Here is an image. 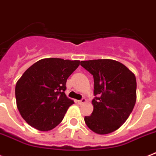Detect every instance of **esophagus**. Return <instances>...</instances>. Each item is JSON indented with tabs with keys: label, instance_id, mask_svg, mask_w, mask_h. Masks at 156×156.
Listing matches in <instances>:
<instances>
[{
	"label": "esophagus",
	"instance_id": "1",
	"mask_svg": "<svg viewBox=\"0 0 156 156\" xmlns=\"http://www.w3.org/2000/svg\"><path fill=\"white\" fill-rule=\"evenodd\" d=\"M86 99H85V98H82V100L78 101V103L79 104H84V103H86Z\"/></svg>",
	"mask_w": 156,
	"mask_h": 156
}]
</instances>
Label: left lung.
<instances>
[{"instance_id":"left-lung-1","label":"left lung","mask_w":156,"mask_h":156,"mask_svg":"<svg viewBox=\"0 0 156 156\" xmlns=\"http://www.w3.org/2000/svg\"><path fill=\"white\" fill-rule=\"evenodd\" d=\"M93 76V112L85 122L98 134L115 131L126 121L136 100L134 74L125 65L108 59L81 61Z\"/></svg>"}]
</instances>
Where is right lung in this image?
<instances>
[{
    "mask_svg": "<svg viewBox=\"0 0 156 156\" xmlns=\"http://www.w3.org/2000/svg\"><path fill=\"white\" fill-rule=\"evenodd\" d=\"M79 64V60L46 58L23 73L16 86V104L30 126L48 131L61 122L74 104L64 93L66 82Z\"/></svg>",
    "mask_w": 156,
    "mask_h": 156,
    "instance_id": "obj_1",
    "label": "right lung"
}]
</instances>
